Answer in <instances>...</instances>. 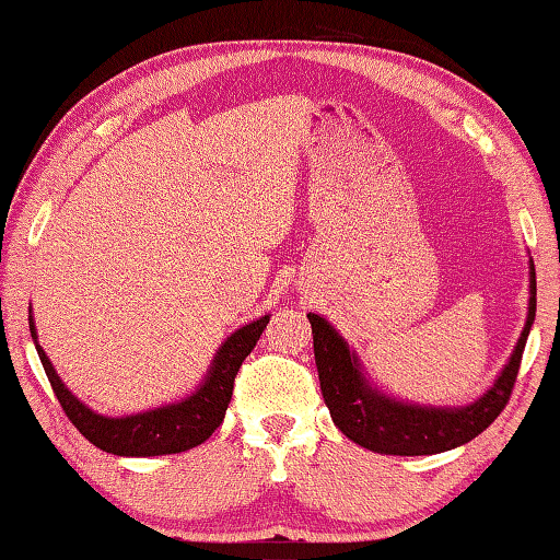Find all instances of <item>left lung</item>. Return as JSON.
<instances>
[{
  "mask_svg": "<svg viewBox=\"0 0 560 560\" xmlns=\"http://www.w3.org/2000/svg\"><path fill=\"white\" fill-rule=\"evenodd\" d=\"M536 315V271L528 261V313L510 362L480 399L465 406L409 404L384 394L368 380L362 362L342 335L318 313H308L320 392L332 423L352 443L382 455H435L480 435L504 404L520 374L522 352Z\"/></svg>",
  "mask_w": 560,
  "mask_h": 560,
  "instance_id": "1",
  "label": "left lung"
}]
</instances>
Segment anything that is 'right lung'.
I'll return each mask as SVG.
<instances>
[{"label": "right lung", "instance_id": "1", "mask_svg": "<svg viewBox=\"0 0 560 560\" xmlns=\"http://www.w3.org/2000/svg\"><path fill=\"white\" fill-rule=\"evenodd\" d=\"M267 323L269 315H261L259 320H252L232 332L218 348L206 377L198 384V389L183 396V399L139 413L103 416L80 401L63 384V380L58 377L48 354L36 340L34 315L28 311V328H32L36 352L66 416L90 443L97 445L100 451L125 457H154L183 453L196 448L202 441H208L212 431H215L222 419H225L237 372L247 354L254 350V345H257L259 335L267 328Z\"/></svg>", "mask_w": 560, "mask_h": 560}]
</instances>
